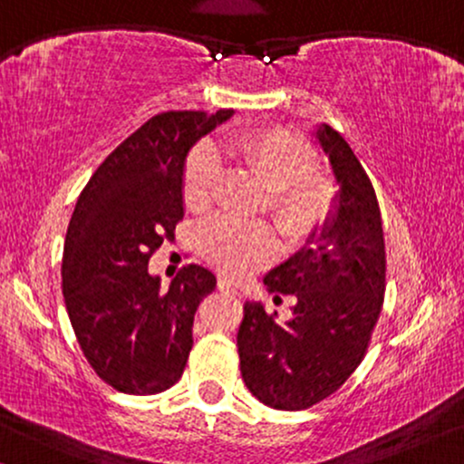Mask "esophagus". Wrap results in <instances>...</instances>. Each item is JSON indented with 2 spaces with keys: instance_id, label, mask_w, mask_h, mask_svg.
Segmentation results:
<instances>
[{
  "instance_id": "34e87169",
  "label": "esophagus",
  "mask_w": 464,
  "mask_h": 464,
  "mask_svg": "<svg viewBox=\"0 0 464 464\" xmlns=\"http://www.w3.org/2000/svg\"><path fill=\"white\" fill-rule=\"evenodd\" d=\"M218 289H220V292H225V294L239 295V289L236 285H231V283H228L227 278H220V281H218Z\"/></svg>"
}]
</instances>
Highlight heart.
<instances>
[{"mask_svg":"<svg viewBox=\"0 0 464 464\" xmlns=\"http://www.w3.org/2000/svg\"><path fill=\"white\" fill-rule=\"evenodd\" d=\"M233 155L270 188V211L292 242L317 236L337 214L339 188L317 170V153L304 138L285 127H264L231 144ZM222 160L214 144L200 142L183 166V200L194 214H208L216 203ZM203 253L222 275L244 278L270 264L278 253L276 233L266 222L222 218L203 233Z\"/></svg>","mask_w":464,"mask_h":464,"instance_id":"obj_1","label":"heart"}]
</instances>
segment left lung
I'll return each instance as SVG.
<instances>
[{
  "mask_svg": "<svg viewBox=\"0 0 464 464\" xmlns=\"http://www.w3.org/2000/svg\"><path fill=\"white\" fill-rule=\"evenodd\" d=\"M317 140L339 183L337 214L314 246L264 278L270 294L298 298L292 320L278 324L261 303H246L237 331L244 382L276 411L311 409L353 376L384 300L387 256L370 177L333 127L322 125Z\"/></svg>",
  "mask_w": 464,
  "mask_h": 464,
  "instance_id": "obj_1",
  "label": "left lung"
}]
</instances>
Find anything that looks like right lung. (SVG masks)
<instances>
[{
  "mask_svg": "<svg viewBox=\"0 0 464 464\" xmlns=\"http://www.w3.org/2000/svg\"><path fill=\"white\" fill-rule=\"evenodd\" d=\"M233 110L161 111L102 161L82 189L63 255V294L91 367L130 395L166 392L192 350V324L216 276L189 264L160 289L149 259L183 220V161Z\"/></svg>",
  "mask_w": 464,
  "mask_h": 464,
  "instance_id": "right-lung-1",
  "label": "right lung"
}]
</instances>
